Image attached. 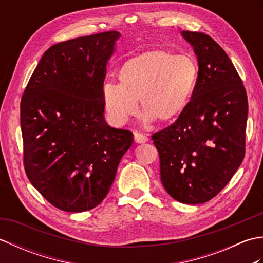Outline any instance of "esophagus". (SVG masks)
<instances>
[{
  "label": "esophagus",
  "mask_w": 263,
  "mask_h": 263,
  "mask_svg": "<svg viewBox=\"0 0 263 263\" xmlns=\"http://www.w3.org/2000/svg\"><path fill=\"white\" fill-rule=\"evenodd\" d=\"M133 135H135V141L137 143H144V142L148 141V137L146 135H143V133L135 132Z\"/></svg>",
  "instance_id": "34e87169"
}]
</instances>
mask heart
Masks as SVG:
<instances>
[{
  "mask_svg": "<svg viewBox=\"0 0 263 263\" xmlns=\"http://www.w3.org/2000/svg\"><path fill=\"white\" fill-rule=\"evenodd\" d=\"M198 78V63L192 57L167 49L143 52L121 66L119 85L104 87L105 108L122 124L136 114L140 103L147 121L171 123L191 103Z\"/></svg>",
  "mask_w": 263,
  "mask_h": 263,
  "instance_id": "heart-1",
  "label": "heart"
}]
</instances>
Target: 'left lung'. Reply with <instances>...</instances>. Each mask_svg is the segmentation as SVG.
I'll list each match as a JSON object with an SVG mask.
<instances>
[{
  "label": "left lung",
  "instance_id": "obj_1",
  "mask_svg": "<svg viewBox=\"0 0 263 263\" xmlns=\"http://www.w3.org/2000/svg\"><path fill=\"white\" fill-rule=\"evenodd\" d=\"M182 35L198 57L197 88L187 108L152 139L166 191L182 203L199 204L216 197L242 164L248 95L219 44L203 32Z\"/></svg>",
  "mask_w": 263,
  "mask_h": 263
}]
</instances>
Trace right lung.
<instances>
[{
	"label": "right lung",
	"instance_id": "add662e5",
	"mask_svg": "<svg viewBox=\"0 0 263 263\" xmlns=\"http://www.w3.org/2000/svg\"><path fill=\"white\" fill-rule=\"evenodd\" d=\"M120 32L105 31L49 47L22 95L20 123L27 177L58 209L97 206L114 182L131 131L104 120L103 86Z\"/></svg>",
	"mask_w": 263,
	"mask_h": 263
}]
</instances>
